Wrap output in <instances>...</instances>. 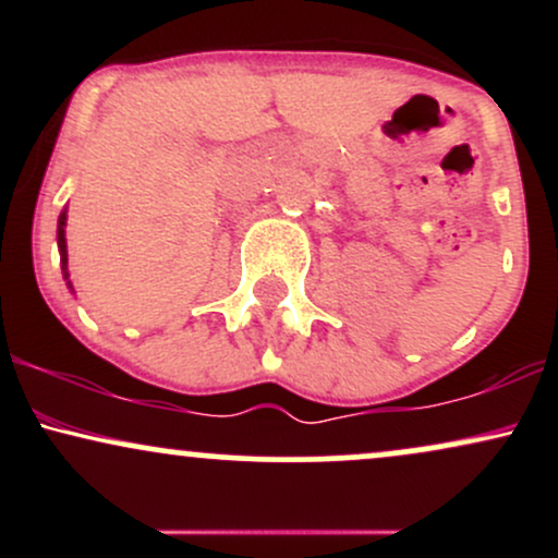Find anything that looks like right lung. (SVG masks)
Instances as JSON below:
<instances>
[{
  "instance_id": "obj_1",
  "label": "right lung",
  "mask_w": 558,
  "mask_h": 558,
  "mask_svg": "<svg viewBox=\"0 0 558 558\" xmlns=\"http://www.w3.org/2000/svg\"><path fill=\"white\" fill-rule=\"evenodd\" d=\"M65 226H68V209H62L60 220H57V248H60L62 278L68 280V288H70V291H73V283H70V272H68V241H65Z\"/></svg>"
}]
</instances>
